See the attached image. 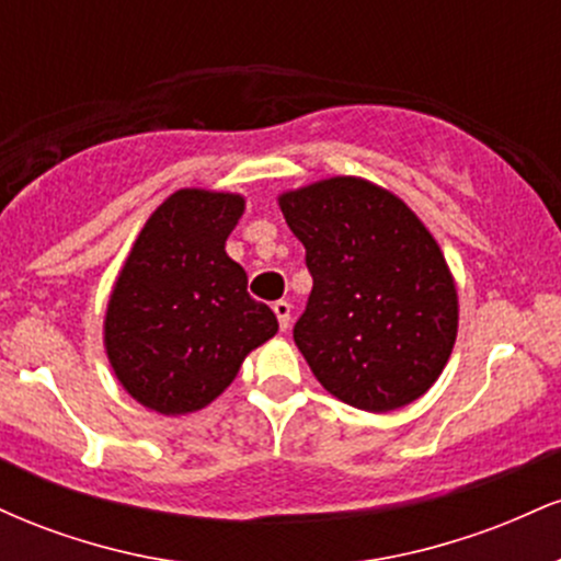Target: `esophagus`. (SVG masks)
<instances>
[{
  "label": "esophagus",
  "instance_id": "obj_1",
  "mask_svg": "<svg viewBox=\"0 0 561 561\" xmlns=\"http://www.w3.org/2000/svg\"><path fill=\"white\" fill-rule=\"evenodd\" d=\"M274 313H276V319H279V330L285 332L289 327V321H293V306H289L287 300H276L274 302Z\"/></svg>",
  "mask_w": 561,
  "mask_h": 561
}]
</instances>
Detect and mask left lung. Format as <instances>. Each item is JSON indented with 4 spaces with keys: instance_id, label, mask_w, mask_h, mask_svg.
Here are the masks:
<instances>
[{
    "instance_id": "1",
    "label": "left lung",
    "mask_w": 561,
    "mask_h": 561,
    "mask_svg": "<svg viewBox=\"0 0 561 561\" xmlns=\"http://www.w3.org/2000/svg\"><path fill=\"white\" fill-rule=\"evenodd\" d=\"M279 208L313 276L293 337L324 390L375 414L424 396L459 327L454 276L427 227L356 176L285 192Z\"/></svg>"
}]
</instances>
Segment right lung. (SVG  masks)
Masks as SVG:
<instances>
[{"label":"right lung","mask_w":561,"mask_h":561,"mask_svg":"<svg viewBox=\"0 0 561 561\" xmlns=\"http://www.w3.org/2000/svg\"><path fill=\"white\" fill-rule=\"evenodd\" d=\"M244 210L229 192L179 190L147 218L115 279L105 347L128 396L158 414L203 409L279 324L224 250Z\"/></svg>","instance_id":"right-lung-1"}]
</instances>
